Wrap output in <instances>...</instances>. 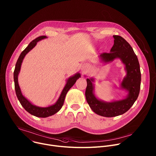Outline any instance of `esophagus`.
<instances>
[{
  "mask_svg": "<svg viewBox=\"0 0 156 156\" xmlns=\"http://www.w3.org/2000/svg\"><path fill=\"white\" fill-rule=\"evenodd\" d=\"M89 69V66L87 64H83L82 66H81V70L83 71V72L87 71Z\"/></svg>",
  "mask_w": 156,
  "mask_h": 156,
  "instance_id": "obj_1",
  "label": "esophagus"
}]
</instances>
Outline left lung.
I'll return each mask as SVG.
<instances>
[{"label":"left lung","mask_w":156,"mask_h":156,"mask_svg":"<svg viewBox=\"0 0 156 156\" xmlns=\"http://www.w3.org/2000/svg\"><path fill=\"white\" fill-rule=\"evenodd\" d=\"M114 44L108 53L101 54L98 58L101 62L108 63L119 59L125 66L126 75L123 78L120 88L128 94L126 98L105 101L98 99L94 94V78H87L85 92L87 102L96 114L107 118L121 115L127 112L137 99L140 89L141 72L137 56L130 44L122 37L113 35Z\"/></svg>","instance_id":"left-lung-1"}]
</instances>
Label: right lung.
I'll return each instance as SVG.
<instances>
[{
    "label": "right lung",
    "mask_w": 156,
    "mask_h": 156,
    "mask_svg": "<svg viewBox=\"0 0 156 156\" xmlns=\"http://www.w3.org/2000/svg\"><path fill=\"white\" fill-rule=\"evenodd\" d=\"M48 38L46 36L43 35L37 37L33 41H32L29 45L25 48V49L21 53L17 62L15 66V69L13 73V78H14V82H15V89L16 96L18 97V99L19 100L21 105L22 107L30 114H31L33 116H35L36 117L38 118H46L50 116L53 115L58 113L63 106L64 100L66 95L69 91V90L74 85V84L76 83V80L81 77V75L80 73H76L73 76H70L67 80V83L58 98L57 101L55 103V104L52 105L51 106L47 107H40L36 106L35 105H33L32 103L28 100L22 94L21 89L20 87L19 84H18V75L20 73L21 67L22 62L23 61V59L26 55L29 53V52L32 50L37 44V42Z\"/></svg>",
    "instance_id": "1"
}]
</instances>
